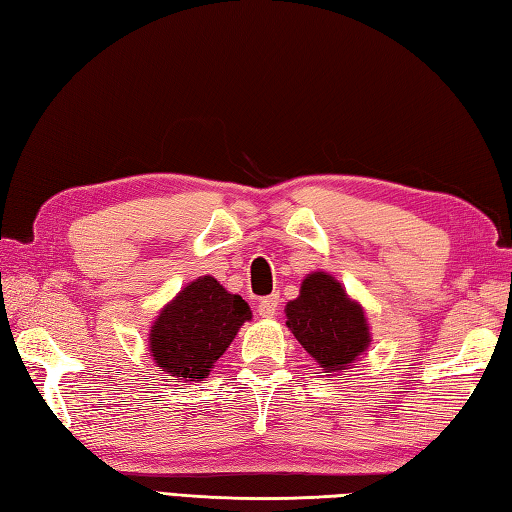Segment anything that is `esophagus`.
Returning <instances> with one entry per match:
<instances>
[{
  "label": "esophagus",
  "mask_w": 512,
  "mask_h": 512,
  "mask_svg": "<svg viewBox=\"0 0 512 512\" xmlns=\"http://www.w3.org/2000/svg\"><path fill=\"white\" fill-rule=\"evenodd\" d=\"M277 310H279V297L277 295H270V297L262 299V301H259V306H257L259 317H264V319L277 317Z\"/></svg>",
  "instance_id": "34e87169"
}]
</instances>
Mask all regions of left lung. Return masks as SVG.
I'll use <instances>...</instances> for the list:
<instances>
[{
    "label": "left lung",
    "mask_w": 512,
    "mask_h": 512,
    "mask_svg": "<svg viewBox=\"0 0 512 512\" xmlns=\"http://www.w3.org/2000/svg\"><path fill=\"white\" fill-rule=\"evenodd\" d=\"M284 312L288 330L328 376L350 369L372 343L361 303L323 270L301 281L299 297Z\"/></svg>",
    "instance_id": "left-lung-1"
}]
</instances>
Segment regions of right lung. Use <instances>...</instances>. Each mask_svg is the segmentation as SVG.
Here are the masks:
<instances>
[{
  "label": "right lung",
  "instance_id": "obj_1",
  "mask_svg": "<svg viewBox=\"0 0 512 512\" xmlns=\"http://www.w3.org/2000/svg\"><path fill=\"white\" fill-rule=\"evenodd\" d=\"M248 303L228 292L211 275L193 279L165 308L149 330V356L176 383H195L211 374L215 361L246 321Z\"/></svg>",
  "mask_w": 512,
  "mask_h": 512
}]
</instances>
